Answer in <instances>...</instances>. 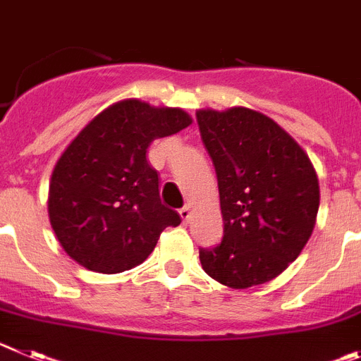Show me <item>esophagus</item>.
Segmentation results:
<instances>
[{
    "label": "esophagus",
    "instance_id": "obj_1",
    "mask_svg": "<svg viewBox=\"0 0 361 361\" xmlns=\"http://www.w3.org/2000/svg\"><path fill=\"white\" fill-rule=\"evenodd\" d=\"M190 214H192V209H190V204H185L183 209H180V216L183 221L190 219Z\"/></svg>",
    "mask_w": 361,
    "mask_h": 361
}]
</instances>
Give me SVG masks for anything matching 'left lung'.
Instances as JSON below:
<instances>
[{
	"instance_id": "1",
	"label": "left lung",
	"mask_w": 361,
	"mask_h": 361,
	"mask_svg": "<svg viewBox=\"0 0 361 361\" xmlns=\"http://www.w3.org/2000/svg\"><path fill=\"white\" fill-rule=\"evenodd\" d=\"M219 187L223 239L200 250L214 281L246 290L281 275L310 241L320 188L310 158L277 122L248 108L196 113Z\"/></svg>"
}]
</instances>
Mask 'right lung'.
<instances>
[{
	"instance_id": "add662e5",
	"label": "right lung",
	"mask_w": 361,
	"mask_h": 361,
	"mask_svg": "<svg viewBox=\"0 0 361 361\" xmlns=\"http://www.w3.org/2000/svg\"><path fill=\"white\" fill-rule=\"evenodd\" d=\"M192 124L180 108L122 100L75 136L55 165L48 194L51 228L84 268L120 274L142 264L180 214L161 203L149 165L152 140Z\"/></svg>"
}]
</instances>
